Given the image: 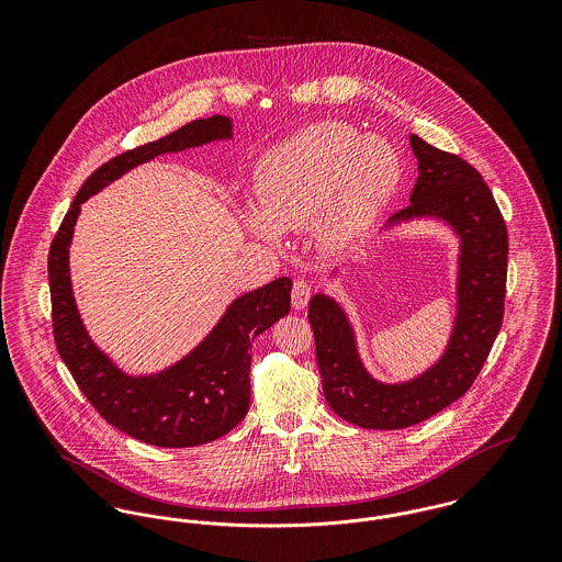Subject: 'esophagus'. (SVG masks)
<instances>
[{"label":"esophagus","mask_w":562,"mask_h":562,"mask_svg":"<svg viewBox=\"0 0 562 562\" xmlns=\"http://www.w3.org/2000/svg\"><path fill=\"white\" fill-rule=\"evenodd\" d=\"M312 283L310 281H305V279H296L294 281V288H292V305H294V310H303V307H307V303H310V299H312Z\"/></svg>","instance_id":"obj_1"}]
</instances>
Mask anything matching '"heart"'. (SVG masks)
<instances>
[{
  "label": "heart",
  "mask_w": 562,
  "mask_h": 562,
  "mask_svg": "<svg viewBox=\"0 0 562 562\" xmlns=\"http://www.w3.org/2000/svg\"><path fill=\"white\" fill-rule=\"evenodd\" d=\"M401 175V158L385 138L359 136L337 121L316 123L259 160V212L246 214V225L268 241L314 227L324 248L339 250L374 223Z\"/></svg>",
  "instance_id": "obj_1"
}]
</instances>
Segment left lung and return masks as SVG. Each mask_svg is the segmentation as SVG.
<instances>
[{
  "label": "left lung",
  "instance_id": "1",
  "mask_svg": "<svg viewBox=\"0 0 562 562\" xmlns=\"http://www.w3.org/2000/svg\"><path fill=\"white\" fill-rule=\"evenodd\" d=\"M408 143L419 175L411 205L390 223L437 216L461 238L459 314L446 355L415 381L383 385L363 370L339 305L324 294L310 303L324 398L346 422L374 430L419 424L459 401L481 374L504 318L508 234L488 186L463 158L419 136H411Z\"/></svg>",
  "mask_w": 562,
  "mask_h": 562
}]
</instances>
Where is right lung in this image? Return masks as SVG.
<instances>
[{
    "label": "right lung",
    "instance_id": "add662e5",
    "mask_svg": "<svg viewBox=\"0 0 562 562\" xmlns=\"http://www.w3.org/2000/svg\"><path fill=\"white\" fill-rule=\"evenodd\" d=\"M221 138H232V121L214 114L101 164L83 181L49 246L47 270L58 355L86 401L108 424L160 448L201 446L240 424L250 401V341L288 316L292 281L281 277L244 294L186 359L161 374L136 379L112 366L81 324L69 277V244L81 203L103 186L156 156Z\"/></svg>",
    "mask_w": 562,
    "mask_h": 562
}]
</instances>
